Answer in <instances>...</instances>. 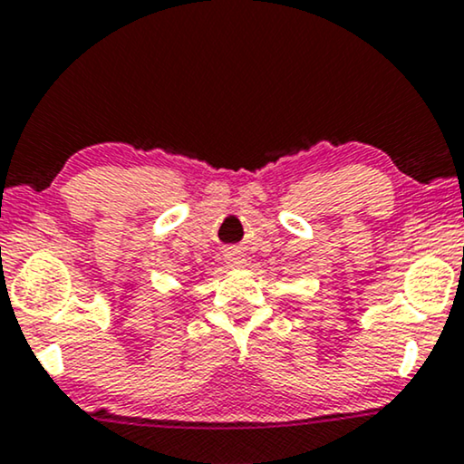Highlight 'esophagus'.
Segmentation results:
<instances>
[{
  "label": "esophagus",
  "instance_id": "obj_1",
  "mask_svg": "<svg viewBox=\"0 0 464 464\" xmlns=\"http://www.w3.org/2000/svg\"><path fill=\"white\" fill-rule=\"evenodd\" d=\"M225 261H227V265H228V267H231V269H239V267H244V265H246V258H244V255H242V250H237V248L227 250Z\"/></svg>",
  "mask_w": 464,
  "mask_h": 464
}]
</instances>
